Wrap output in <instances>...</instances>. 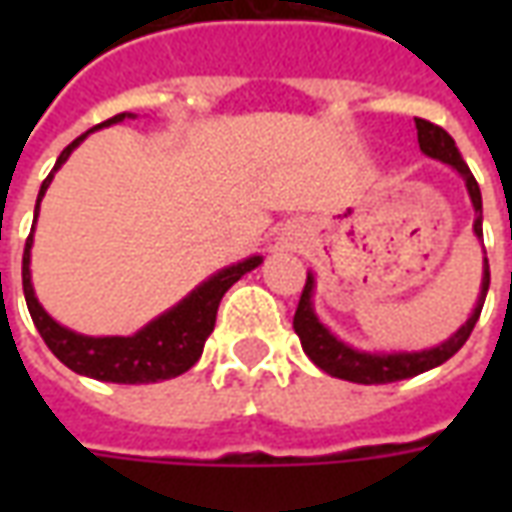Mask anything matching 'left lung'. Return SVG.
Returning <instances> with one entry per match:
<instances>
[{
	"label": "left lung",
	"instance_id": "8db88e82",
	"mask_svg": "<svg viewBox=\"0 0 512 512\" xmlns=\"http://www.w3.org/2000/svg\"><path fill=\"white\" fill-rule=\"evenodd\" d=\"M417 123V142L419 150L428 158H436L441 164H450L466 183L469 200L474 205V235L483 238V197H480V186L474 180L472 169L466 167L461 158V150L455 147L452 139L441 126H433L428 120H414ZM491 285V271H488V257H483V282H480V296L474 304L472 315L466 318L461 329L450 334L444 343L425 348V351H359L354 345L343 343L340 337H334L318 318V312L312 307V293H315V274H307V285L301 290L299 307L293 315V329L299 334L304 354L310 356L315 365L321 367L323 373L332 378H343V381H354V384H392V381H403V378H414L425 370L444 365L450 356H455L469 340L474 323L480 318L485 304V293Z\"/></svg>",
	"mask_w": 512,
	"mask_h": 512
}]
</instances>
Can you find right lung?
Segmentation results:
<instances>
[{
	"instance_id": "right-lung-1",
	"label": "right lung",
	"mask_w": 512,
	"mask_h": 512,
	"mask_svg": "<svg viewBox=\"0 0 512 512\" xmlns=\"http://www.w3.org/2000/svg\"><path fill=\"white\" fill-rule=\"evenodd\" d=\"M126 117H136L131 112H120V115L109 117L104 123L93 126L87 134H93L98 128L115 126L123 123ZM87 134L76 136L71 145L65 147L57 158V164L49 172V178L43 180L38 191V202H35V222H38L40 200L54 180V172L68 161L76 147L82 145ZM35 233V224H32ZM32 233L24 246V263H21V282H24V299H27L29 315L35 329L43 337V343L49 345V351L62 365L71 367L79 376L95 378V381H109V384H156V381H167L180 373H186L189 367L197 365L202 356L205 340L211 337L213 323H216V310L219 301L227 290L233 288L238 279L244 277L246 271H252L263 263V257L252 255L233 263V266L216 271L211 277L200 282L191 290L186 299H180L175 307L161 312L158 318L145 323L139 332L128 334V337H90V334H79L62 326L51 318L49 312L43 310V304L35 296L32 288V271H29V260H32Z\"/></svg>"
}]
</instances>
